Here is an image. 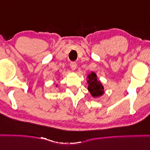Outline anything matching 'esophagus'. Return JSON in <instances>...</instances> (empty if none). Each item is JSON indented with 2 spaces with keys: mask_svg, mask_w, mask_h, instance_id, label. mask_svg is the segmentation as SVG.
I'll return each mask as SVG.
<instances>
[{
  "mask_svg": "<svg viewBox=\"0 0 150 150\" xmlns=\"http://www.w3.org/2000/svg\"><path fill=\"white\" fill-rule=\"evenodd\" d=\"M76 67H77V63L75 62H71L70 63V68L73 70H75L76 69Z\"/></svg>",
  "mask_w": 150,
  "mask_h": 150,
  "instance_id": "obj_1",
  "label": "esophagus"
}]
</instances>
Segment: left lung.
<instances>
[{
  "label": "left lung",
  "mask_w": 150,
  "mask_h": 150,
  "mask_svg": "<svg viewBox=\"0 0 150 150\" xmlns=\"http://www.w3.org/2000/svg\"><path fill=\"white\" fill-rule=\"evenodd\" d=\"M88 90L91 95L94 97H97L102 95L104 93V87L102 85L97 78V75L94 73H92L88 75Z\"/></svg>",
  "instance_id": "obj_1"
}]
</instances>
